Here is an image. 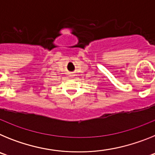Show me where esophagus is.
<instances>
[{"instance_id":"esophagus-1","label":"esophagus","mask_w":155,"mask_h":155,"mask_svg":"<svg viewBox=\"0 0 155 155\" xmlns=\"http://www.w3.org/2000/svg\"><path fill=\"white\" fill-rule=\"evenodd\" d=\"M71 76H72V77H73V74H71Z\"/></svg>"}]
</instances>
